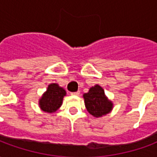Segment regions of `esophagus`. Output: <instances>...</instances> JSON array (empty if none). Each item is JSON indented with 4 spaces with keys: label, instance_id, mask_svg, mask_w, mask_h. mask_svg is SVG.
<instances>
[{
    "label": "esophagus",
    "instance_id": "34e87169",
    "mask_svg": "<svg viewBox=\"0 0 157 157\" xmlns=\"http://www.w3.org/2000/svg\"><path fill=\"white\" fill-rule=\"evenodd\" d=\"M71 95L72 96H79L80 95V92H71Z\"/></svg>",
    "mask_w": 157,
    "mask_h": 157
}]
</instances>
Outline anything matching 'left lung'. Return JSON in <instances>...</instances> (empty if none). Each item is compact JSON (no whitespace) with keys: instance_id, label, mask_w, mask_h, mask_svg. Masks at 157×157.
Masks as SVG:
<instances>
[{"instance_id":"left-lung-1","label":"left lung","mask_w":157,"mask_h":157,"mask_svg":"<svg viewBox=\"0 0 157 157\" xmlns=\"http://www.w3.org/2000/svg\"><path fill=\"white\" fill-rule=\"evenodd\" d=\"M86 109L95 118L108 114L113 109V103L105 95L104 90L99 85H95L89 89L87 93L83 94Z\"/></svg>"}]
</instances>
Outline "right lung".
<instances>
[{
    "label": "right lung",
    "instance_id": "1",
    "mask_svg": "<svg viewBox=\"0 0 157 157\" xmlns=\"http://www.w3.org/2000/svg\"><path fill=\"white\" fill-rule=\"evenodd\" d=\"M66 95L65 90L57 83H51L39 100V108L43 112L54 113L62 105L63 98Z\"/></svg>",
    "mask_w": 157,
    "mask_h": 157
}]
</instances>
